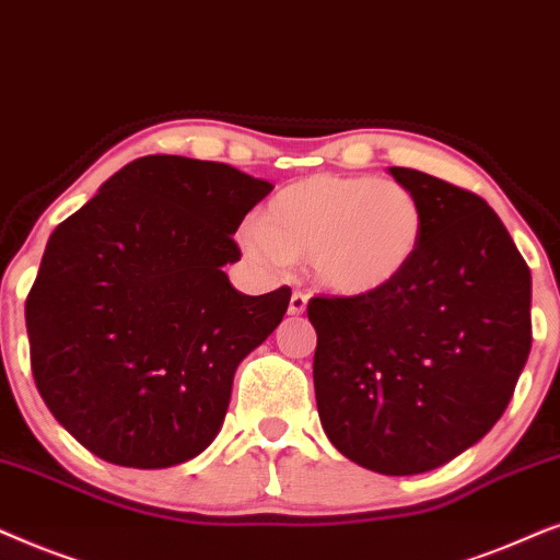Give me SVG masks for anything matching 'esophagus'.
<instances>
[{"mask_svg":"<svg viewBox=\"0 0 560 560\" xmlns=\"http://www.w3.org/2000/svg\"><path fill=\"white\" fill-rule=\"evenodd\" d=\"M307 300L310 296L304 292H294L292 300H289V315H304V310H307Z\"/></svg>","mask_w":560,"mask_h":560,"instance_id":"obj_1","label":"esophagus"}]
</instances>
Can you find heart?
Masks as SVG:
<instances>
[{"label":"heart","instance_id":"heart-1","mask_svg":"<svg viewBox=\"0 0 560 560\" xmlns=\"http://www.w3.org/2000/svg\"><path fill=\"white\" fill-rule=\"evenodd\" d=\"M422 233L420 199L405 184L315 174L276 191L241 233V245L268 271L307 256L327 292L371 296L405 276Z\"/></svg>","mask_w":560,"mask_h":560}]
</instances>
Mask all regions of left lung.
Instances as JSON below:
<instances>
[{
    "mask_svg": "<svg viewBox=\"0 0 560 560\" xmlns=\"http://www.w3.org/2000/svg\"><path fill=\"white\" fill-rule=\"evenodd\" d=\"M424 233L401 279L371 296H312L319 422L369 471L412 476L479 443L533 346L530 268L479 194L415 168Z\"/></svg>",
    "mask_w": 560,
    "mask_h": 560,
    "instance_id": "obj_1",
    "label": "left lung"
}]
</instances>
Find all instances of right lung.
I'll list each match as a JSON object with an SVG mask.
<instances>
[{
    "label": "right lung",
    "instance_id": "1",
    "mask_svg": "<svg viewBox=\"0 0 560 560\" xmlns=\"http://www.w3.org/2000/svg\"><path fill=\"white\" fill-rule=\"evenodd\" d=\"M271 189L228 163L145 155L54 230L25 302L30 366L94 456L168 468L214 441L237 363L292 296L241 294L222 271Z\"/></svg>",
    "mask_w": 560,
    "mask_h": 560
}]
</instances>
